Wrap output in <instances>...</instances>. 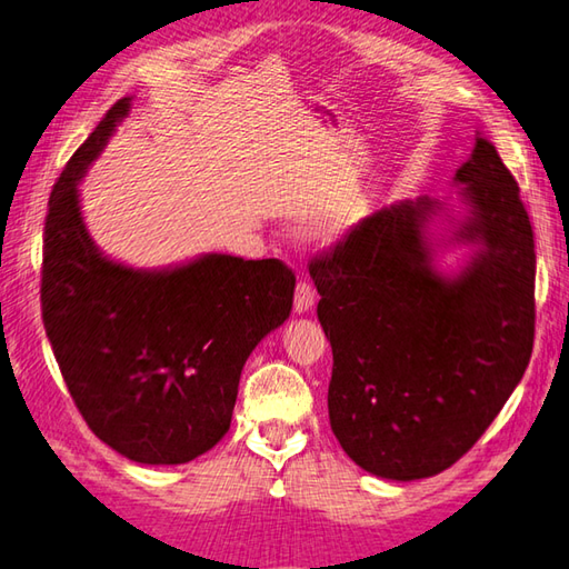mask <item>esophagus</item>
<instances>
[{
	"label": "esophagus",
	"instance_id": "obj_1",
	"mask_svg": "<svg viewBox=\"0 0 569 569\" xmlns=\"http://www.w3.org/2000/svg\"><path fill=\"white\" fill-rule=\"evenodd\" d=\"M313 303H316L313 286L306 283V281H298L296 298H293V310H296V313H308V310L313 308Z\"/></svg>",
	"mask_w": 569,
	"mask_h": 569
}]
</instances>
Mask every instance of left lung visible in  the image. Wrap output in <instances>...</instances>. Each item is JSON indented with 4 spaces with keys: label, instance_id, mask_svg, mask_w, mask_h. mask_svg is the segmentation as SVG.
<instances>
[{
    "label": "left lung",
    "instance_id": "1",
    "mask_svg": "<svg viewBox=\"0 0 569 569\" xmlns=\"http://www.w3.org/2000/svg\"><path fill=\"white\" fill-rule=\"evenodd\" d=\"M453 182L466 217L449 243L476 247L459 273L433 263L429 224L447 204L431 197L375 211L308 266L332 348V433L392 481L459 461L513 395L536 338V241L518 182L481 136Z\"/></svg>",
    "mask_w": 569,
    "mask_h": 569
}]
</instances>
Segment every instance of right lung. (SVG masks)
<instances>
[{
	"label": "right lung",
	"instance_id": "add662e5",
	"mask_svg": "<svg viewBox=\"0 0 569 569\" xmlns=\"http://www.w3.org/2000/svg\"><path fill=\"white\" fill-rule=\"evenodd\" d=\"M128 110L130 98H120L51 189L41 318L96 437L130 461L174 466L229 431L243 365L291 316L296 276L278 259L204 253L144 271L100 253L78 182Z\"/></svg>",
	"mask_w": 569,
	"mask_h": 569
}]
</instances>
